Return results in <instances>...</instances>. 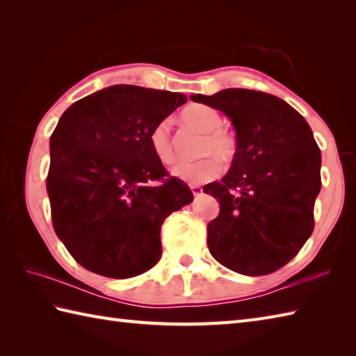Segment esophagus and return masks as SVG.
Segmentation results:
<instances>
[{
    "mask_svg": "<svg viewBox=\"0 0 356 356\" xmlns=\"http://www.w3.org/2000/svg\"><path fill=\"white\" fill-rule=\"evenodd\" d=\"M191 193H193V195H194V199H199L200 195L203 194L202 186H199V185H191Z\"/></svg>",
    "mask_w": 356,
    "mask_h": 356,
    "instance_id": "obj_1",
    "label": "esophagus"
}]
</instances>
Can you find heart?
Wrapping results in <instances>:
<instances>
[{
  "mask_svg": "<svg viewBox=\"0 0 356 356\" xmlns=\"http://www.w3.org/2000/svg\"><path fill=\"white\" fill-rule=\"evenodd\" d=\"M182 122L194 130L203 133L199 154L205 156L191 163L179 165L172 170V176L186 184L200 185L214 180L223 171V162L229 163L237 156V140L228 131L222 130L223 119L217 110L207 105H190L180 115ZM149 147L159 162L163 165H174L177 154L172 148L170 125L166 122L157 124L149 134Z\"/></svg>",
  "mask_w": 356,
  "mask_h": 356,
  "instance_id": "obj_1",
  "label": "heart"
}]
</instances>
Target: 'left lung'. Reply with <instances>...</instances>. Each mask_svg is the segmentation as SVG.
Listing matches in <instances>:
<instances>
[{
  "label": "left lung",
  "instance_id": "left-lung-1",
  "mask_svg": "<svg viewBox=\"0 0 356 356\" xmlns=\"http://www.w3.org/2000/svg\"><path fill=\"white\" fill-rule=\"evenodd\" d=\"M190 97L229 118L237 140L228 174L203 186L220 205L208 223L209 252L238 274H270L291 261L314 231L321 153L311 127L283 99L254 90Z\"/></svg>",
  "mask_w": 356,
  "mask_h": 356
}]
</instances>
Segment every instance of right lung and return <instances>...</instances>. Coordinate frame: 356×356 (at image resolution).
<instances>
[{"label": "right lung", "instance_id": "right-lung-1", "mask_svg": "<svg viewBox=\"0 0 356 356\" xmlns=\"http://www.w3.org/2000/svg\"><path fill=\"white\" fill-rule=\"evenodd\" d=\"M184 93L111 86L64 111L50 138L47 194L58 238L81 266L130 278L161 260L166 217L193 202L149 147Z\"/></svg>", "mask_w": 356, "mask_h": 356}]
</instances>
